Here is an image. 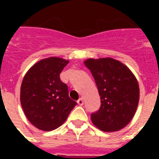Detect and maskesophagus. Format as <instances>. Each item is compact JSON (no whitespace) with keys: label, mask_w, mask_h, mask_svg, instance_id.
I'll use <instances>...</instances> for the list:
<instances>
[{"label":"esophagus","mask_w":159,"mask_h":159,"mask_svg":"<svg viewBox=\"0 0 159 159\" xmlns=\"http://www.w3.org/2000/svg\"><path fill=\"white\" fill-rule=\"evenodd\" d=\"M77 102H78V104H79L80 106H82L83 104H84V101H83L82 98H80V99L77 101Z\"/></svg>","instance_id":"1"}]
</instances>
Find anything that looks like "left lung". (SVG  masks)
Masks as SVG:
<instances>
[{
	"mask_svg": "<svg viewBox=\"0 0 159 159\" xmlns=\"http://www.w3.org/2000/svg\"><path fill=\"white\" fill-rule=\"evenodd\" d=\"M85 65L95 79L101 98L99 110L91 113L92 122L102 131H119L131 121L137 109L140 90L135 77L112 58H90Z\"/></svg>",
	"mask_w": 159,
	"mask_h": 159,
	"instance_id": "1",
	"label": "left lung"
}]
</instances>
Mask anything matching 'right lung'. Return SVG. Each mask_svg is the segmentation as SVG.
<instances>
[{
  "instance_id": "add662e5",
  "label": "right lung",
  "mask_w": 159,
  "mask_h": 159,
  "mask_svg": "<svg viewBox=\"0 0 159 159\" xmlns=\"http://www.w3.org/2000/svg\"><path fill=\"white\" fill-rule=\"evenodd\" d=\"M68 63L58 57L43 59L34 64L23 80L22 108L28 120L40 130L57 128L77 104L69 97L68 86L60 79Z\"/></svg>"
}]
</instances>
